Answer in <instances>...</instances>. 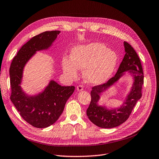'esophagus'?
<instances>
[{"label":"esophagus","instance_id":"esophagus-1","mask_svg":"<svg viewBox=\"0 0 159 159\" xmlns=\"http://www.w3.org/2000/svg\"><path fill=\"white\" fill-rule=\"evenodd\" d=\"M77 89L78 92H81V91L83 90V86H81V85H79L77 87Z\"/></svg>","mask_w":159,"mask_h":159}]
</instances>
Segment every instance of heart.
Here are the masks:
<instances>
[{"mask_svg": "<svg viewBox=\"0 0 159 159\" xmlns=\"http://www.w3.org/2000/svg\"><path fill=\"white\" fill-rule=\"evenodd\" d=\"M119 60L114 51L100 42L75 46L71 58L64 57L62 69L67 77L77 78L79 70H83V77L89 84H101L113 75Z\"/></svg>", "mask_w": 159, "mask_h": 159, "instance_id": "b5f03b06", "label": "heart"}]
</instances>
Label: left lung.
<instances>
[{
	"instance_id": "8db88e82",
	"label": "left lung",
	"mask_w": 159,
	"mask_h": 159,
	"mask_svg": "<svg viewBox=\"0 0 159 159\" xmlns=\"http://www.w3.org/2000/svg\"><path fill=\"white\" fill-rule=\"evenodd\" d=\"M123 44L125 54L114 77L105 84L93 86L91 91L92 99L86 114L89 120L101 128H114L125 122L142 97L143 73L140 58L132 46L126 41ZM126 73H129L132 77L133 84L122 105L110 109L106 106H100L98 101L101 94L114 85Z\"/></svg>"
}]
</instances>
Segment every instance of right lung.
Instances as JSON below:
<instances>
[{
    "label": "right lung",
    "instance_id": "right-lung-1",
    "mask_svg": "<svg viewBox=\"0 0 159 159\" xmlns=\"http://www.w3.org/2000/svg\"><path fill=\"white\" fill-rule=\"evenodd\" d=\"M60 33L46 31L31 38L18 51L10 68V99L22 118L36 128H46L56 122L75 90L74 86H61L52 79L35 95L26 93L21 87L26 64L38 51L49 49Z\"/></svg>",
    "mask_w": 159,
    "mask_h": 159
}]
</instances>
